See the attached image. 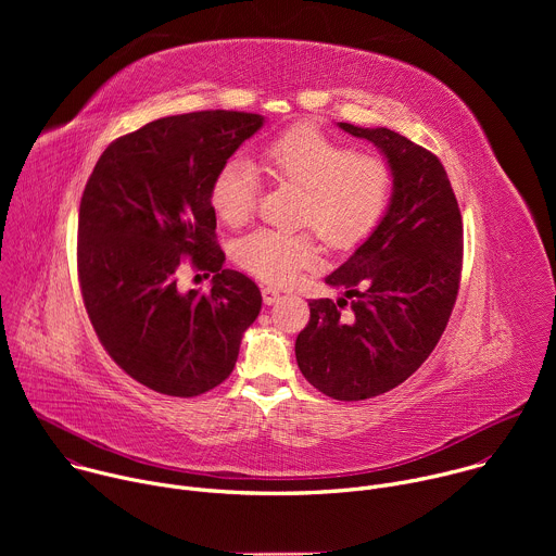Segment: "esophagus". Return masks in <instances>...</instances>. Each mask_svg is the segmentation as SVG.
<instances>
[{
  "mask_svg": "<svg viewBox=\"0 0 556 556\" xmlns=\"http://www.w3.org/2000/svg\"><path fill=\"white\" fill-rule=\"evenodd\" d=\"M262 296H264V303H266V305H273V303H277V301L281 299V292H279L277 288L266 286V288L262 290Z\"/></svg>",
  "mask_w": 556,
  "mask_h": 556,
  "instance_id": "34e87169",
  "label": "esophagus"
}]
</instances>
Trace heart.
<instances>
[{
	"label": "heart",
	"mask_w": 556,
	"mask_h": 556,
	"mask_svg": "<svg viewBox=\"0 0 556 556\" xmlns=\"http://www.w3.org/2000/svg\"><path fill=\"white\" fill-rule=\"evenodd\" d=\"M264 174L301 191L299 222L314 228L337 251L361 244L387 211L393 174L376 153H354L337 138L299 125L273 138L262 155ZM257 172L242 157H232L211 185V204L228 226H242L255 213ZM319 249L309 232L260 228L235 247V260L251 275L286 286L309 268Z\"/></svg>",
	"instance_id": "obj_1"
}]
</instances>
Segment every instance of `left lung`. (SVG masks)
Wrapping results in <instances>:
<instances>
[{
	"instance_id": "1",
	"label": "left lung",
	"mask_w": 556,
	"mask_h": 556,
	"mask_svg": "<svg viewBox=\"0 0 556 556\" xmlns=\"http://www.w3.org/2000/svg\"><path fill=\"white\" fill-rule=\"evenodd\" d=\"M380 149L389 206L367 240L312 299L294 343L305 380L334 401H365L405 382L438 345L462 273V215L438 155L387 127L339 123Z\"/></svg>"
}]
</instances>
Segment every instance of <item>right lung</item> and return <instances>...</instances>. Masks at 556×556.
Returning a JSON list of instances; mask_svg holds the SVG:
<instances>
[{
	"label": "right lung",
	"instance_id": "obj_1",
	"mask_svg": "<svg viewBox=\"0 0 556 556\" xmlns=\"http://www.w3.org/2000/svg\"><path fill=\"white\" fill-rule=\"evenodd\" d=\"M264 125L247 112L157 118L99 157L78 208V281L99 341L140 384L193 399L224 382L262 309L247 275L222 268L211 185ZM189 258L212 292L182 293Z\"/></svg>",
	"mask_w": 556,
	"mask_h": 556
}]
</instances>
